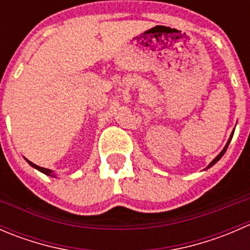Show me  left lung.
<instances>
[{"label": "left lung", "instance_id": "left-lung-1", "mask_svg": "<svg viewBox=\"0 0 250 250\" xmlns=\"http://www.w3.org/2000/svg\"><path fill=\"white\" fill-rule=\"evenodd\" d=\"M232 137H233V132H232V133H231L230 138H229V141H228V144H226V145H225V147H224V148H223V151H221V152H220V153H219V155H218V156H216V157H215V158H214V160H213V161H211V162H210V163H209V166H208V167H207V168H210V167H211V166H214V165H215V163H216V162H218V161H219V160H220V158H221V157H223V156H224V153H225V152H226V150H228V146H229V144H230V141H231V139H232Z\"/></svg>", "mask_w": 250, "mask_h": 250}]
</instances>
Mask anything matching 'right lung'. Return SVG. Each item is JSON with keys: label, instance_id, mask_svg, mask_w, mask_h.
Wrapping results in <instances>:
<instances>
[{"label": "right lung", "instance_id": "add662e5", "mask_svg": "<svg viewBox=\"0 0 250 250\" xmlns=\"http://www.w3.org/2000/svg\"><path fill=\"white\" fill-rule=\"evenodd\" d=\"M25 160H26V158H25ZM27 161V163H29L30 166H31V167H34L35 169H37V170H40V172H42L43 174H46V175H50V176H54L53 175V172L50 169H47V168H42V167H40V166H36L35 165V163H32V162H30L29 160H26Z\"/></svg>", "mask_w": 250, "mask_h": 250}]
</instances>
